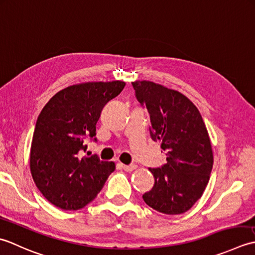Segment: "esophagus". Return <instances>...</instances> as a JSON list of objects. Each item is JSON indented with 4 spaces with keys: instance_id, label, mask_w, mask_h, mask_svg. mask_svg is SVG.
Listing matches in <instances>:
<instances>
[{
    "instance_id": "34e87169",
    "label": "esophagus",
    "mask_w": 255,
    "mask_h": 255,
    "mask_svg": "<svg viewBox=\"0 0 255 255\" xmlns=\"http://www.w3.org/2000/svg\"><path fill=\"white\" fill-rule=\"evenodd\" d=\"M122 168L126 170V171H128V173H131V171H133L135 168H136V165H124L122 164Z\"/></svg>"
}]
</instances>
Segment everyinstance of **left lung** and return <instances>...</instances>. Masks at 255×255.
Masks as SVG:
<instances>
[{"label":"left lung","mask_w":255,"mask_h":255,"mask_svg":"<svg viewBox=\"0 0 255 255\" xmlns=\"http://www.w3.org/2000/svg\"><path fill=\"white\" fill-rule=\"evenodd\" d=\"M132 86L149 114L150 137L160 143L167 156L162 168H149L155 184L143 199L162 214H184L204 194L214 165L204 120L183 93L147 80Z\"/></svg>","instance_id":"1"}]
</instances>
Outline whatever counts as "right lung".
Returning <instances> with one entry per match:
<instances>
[{"label":"right lung","mask_w":255,"mask_h":255,"mask_svg":"<svg viewBox=\"0 0 255 255\" xmlns=\"http://www.w3.org/2000/svg\"><path fill=\"white\" fill-rule=\"evenodd\" d=\"M126 82L96 81L69 86L46 103L36 122L29 156L34 183L50 204L78 210L96 198L113 162L97 155L80 157L86 138H95L103 107L123 90Z\"/></svg>","instance_id":"add662e5"}]
</instances>
